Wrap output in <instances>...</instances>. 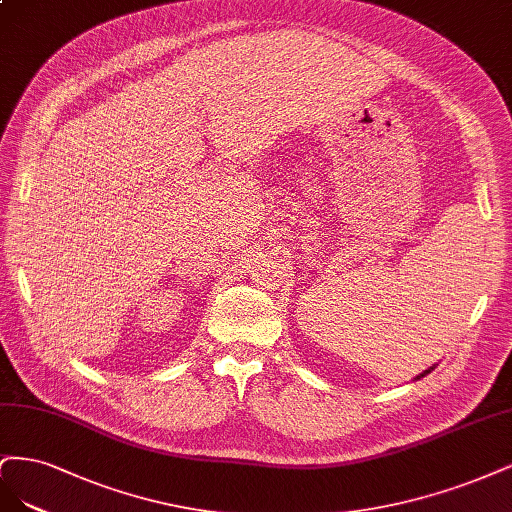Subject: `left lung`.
<instances>
[{
	"label": "left lung",
	"mask_w": 512,
	"mask_h": 512,
	"mask_svg": "<svg viewBox=\"0 0 512 512\" xmlns=\"http://www.w3.org/2000/svg\"><path fill=\"white\" fill-rule=\"evenodd\" d=\"M436 366H438V364H434V366H430V368H427V370H423V372H421V374L417 376V381H419V378H423V376H427V374H430V372H432V370H434Z\"/></svg>",
	"instance_id": "left-lung-1"
}]
</instances>
